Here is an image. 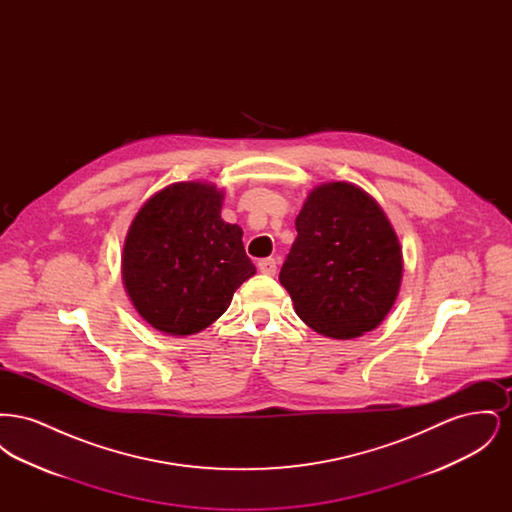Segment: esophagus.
Here are the masks:
<instances>
[{"mask_svg":"<svg viewBox=\"0 0 512 512\" xmlns=\"http://www.w3.org/2000/svg\"><path fill=\"white\" fill-rule=\"evenodd\" d=\"M257 267L265 276H274L276 274V261L274 259H263V261H259Z\"/></svg>","mask_w":512,"mask_h":512,"instance_id":"34e87169","label":"esophagus"}]
</instances>
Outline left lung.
Listing matches in <instances>:
<instances>
[{
	"instance_id": "obj_1",
	"label": "left lung",
	"mask_w": 512,
	"mask_h": 512,
	"mask_svg": "<svg viewBox=\"0 0 512 512\" xmlns=\"http://www.w3.org/2000/svg\"><path fill=\"white\" fill-rule=\"evenodd\" d=\"M297 238L280 270L299 318L318 334L353 340L390 313L403 278V253L374 197L349 182L307 195Z\"/></svg>"
}]
</instances>
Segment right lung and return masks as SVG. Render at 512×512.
Returning <instances> with one entry per match:
<instances>
[{"label":"right lung","instance_id":"1","mask_svg":"<svg viewBox=\"0 0 512 512\" xmlns=\"http://www.w3.org/2000/svg\"><path fill=\"white\" fill-rule=\"evenodd\" d=\"M224 194L207 182H176L151 195L122 251L126 293L155 330L190 336L211 326L255 274L242 228L220 219Z\"/></svg>","mask_w":512,"mask_h":512}]
</instances>
